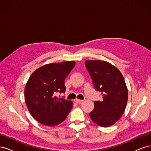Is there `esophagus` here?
Here are the masks:
<instances>
[{
	"label": "esophagus",
	"mask_w": 151,
	"mask_h": 151,
	"mask_svg": "<svg viewBox=\"0 0 151 151\" xmlns=\"http://www.w3.org/2000/svg\"><path fill=\"white\" fill-rule=\"evenodd\" d=\"M75 101H76V103H77V104H81V103H83L84 101H83V100H81V99H76Z\"/></svg>",
	"instance_id": "34e87169"
}]
</instances>
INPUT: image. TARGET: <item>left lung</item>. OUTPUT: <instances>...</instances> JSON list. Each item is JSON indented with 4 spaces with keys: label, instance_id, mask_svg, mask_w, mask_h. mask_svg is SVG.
Listing matches in <instances>:
<instances>
[{
    "label": "left lung",
    "instance_id": "8db88e82",
    "mask_svg": "<svg viewBox=\"0 0 151 151\" xmlns=\"http://www.w3.org/2000/svg\"><path fill=\"white\" fill-rule=\"evenodd\" d=\"M85 65L96 91L103 96L94 102L89 113L91 120L103 127L115 123L122 116L128 100V90L121 72L110 63L101 60H86Z\"/></svg>",
    "mask_w": 151,
    "mask_h": 151
}]
</instances>
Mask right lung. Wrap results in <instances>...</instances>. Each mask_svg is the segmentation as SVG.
<instances>
[{
    "mask_svg": "<svg viewBox=\"0 0 151 151\" xmlns=\"http://www.w3.org/2000/svg\"><path fill=\"white\" fill-rule=\"evenodd\" d=\"M75 65L74 61L50 63L29 77L24 90L25 102L31 116L39 123L52 127L65 120L73 103L55 95L65 93L64 81Z\"/></svg>",
    "mask_w": 151,
    "mask_h": 151,
    "instance_id": "add662e5",
    "label": "right lung"
}]
</instances>
